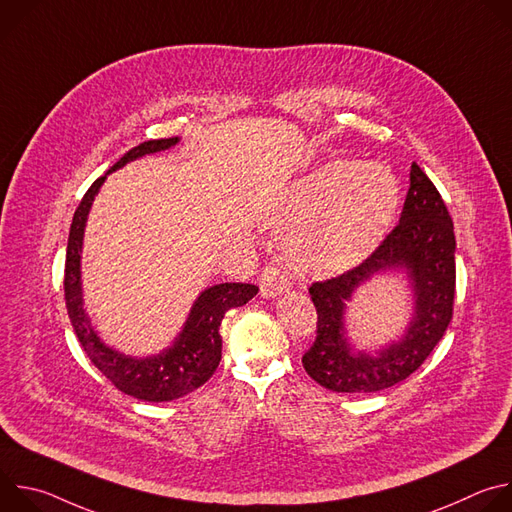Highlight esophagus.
Segmentation results:
<instances>
[{"label":"esophagus","instance_id":"34e87169","mask_svg":"<svg viewBox=\"0 0 512 512\" xmlns=\"http://www.w3.org/2000/svg\"><path fill=\"white\" fill-rule=\"evenodd\" d=\"M259 287H261L263 298H275L291 287V281L279 265L269 263L263 267V271L259 275Z\"/></svg>","mask_w":512,"mask_h":512}]
</instances>
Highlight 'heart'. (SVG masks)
<instances>
[{"instance_id": "obj_1", "label": "heart", "mask_w": 512, "mask_h": 512, "mask_svg": "<svg viewBox=\"0 0 512 512\" xmlns=\"http://www.w3.org/2000/svg\"><path fill=\"white\" fill-rule=\"evenodd\" d=\"M399 208V184L381 164L334 162L300 182L285 216L287 249L308 273L332 275L367 259Z\"/></svg>"}]
</instances>
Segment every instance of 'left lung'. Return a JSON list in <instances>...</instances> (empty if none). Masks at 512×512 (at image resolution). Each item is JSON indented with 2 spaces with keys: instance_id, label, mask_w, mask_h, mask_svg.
Instances as JSON below:
<instances>
[{
  "instance_id": "8db88e82",
  "label": "left lung",
  "mask_w": 512,
  "mask_h": 512,
  "mask_svg": "<svg viewBox=\"0 0 512 512\" xmlns=\"http://www.w3.org/2000/svg\"><path fill=\"white\" fill-rule=\"evenodd\" d=\"M401 221L381 245L356 267L310 285L316 306V340L304 352L306 373L336 393H375L413 375L454 316L456 237L442 194L413 164ZM403 266L416 291V314L401 343L377 357L354 355L343 338V302L351 291L379 270Z\"/></svg>"
}]
</instances>
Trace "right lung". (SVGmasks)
<instances>
[{
	"label": "right lung",
	"instance_id": "right-lung-1",
	"mask_svg": "<svg viewBox=\"0 0 512 512\" xmlns=\"http://www.w3.org/2000/svg\"><path fill=\"white\" fill-rule=\"evenodd\" d=\"M176 143L178 137L143 141L137 148L129 150L107 174L139 156L168 150ZM107 174L91 184L79 208L75 210V216H72L64 263V300L68 318L87 356L115 385V389L150 403L172 401L188 395L212 377L223 356V338L218 334V328H221L225 314L231 308L247 304L257 294L259 287L253 283H218L204 289L174 346L158 356L131 358L105 346L97 332L91 328L89 318L83 310L81 247L89 208Z\"/></svg>",
	"mask_w": 512,
	"mask_h": 512
}]
</instances>
